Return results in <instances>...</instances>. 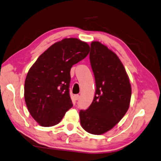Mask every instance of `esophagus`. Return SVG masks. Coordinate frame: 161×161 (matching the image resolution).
Listing matches in <instances>:
<instances>
[{"label":"esophagus","mask_w":161,"mask_h":161,"mask_svg":"<svg viewBox=\"0 0 161 161\" xmlns=\"http://www.w3.org/2000/svg\"><path fill=\"white\" fill-rule=\"evenodd\" d=\"M79 97H80V96H79V95H74V98L75 100H78L79 99Z\"/></svg>","instance_id":"1"}]
</instances>
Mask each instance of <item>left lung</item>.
Instances as JSON below:
<instances>
[{"mask_svg":"<svg viewBox=\"0 0 161 161\" xmlns=\"http://www.w3.org/2000/svg\"><path fill=\"white\" fill-rule=\"evenodd\" d=\"M90 61L96 91L91 106L79 112L80 125L90 134L100 135L122 119L130 105L131 86L117 55L98 41L92 42Z\"/></svg>","mask_w":161,"mask_h":161,"instance_id":"8db88e82","label":"left lung"}]
</instances>
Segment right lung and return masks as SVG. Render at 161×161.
Wrapping results in <instances>:
<instances>
[{"mask_svg":"<svg viewBox=\"0 0 161 161\" xmlns=\"http://www.w3.org/2000/svg\"><path fill=\"white\" fill-rule=\"evenodd\" d=\"M89 52L87 42L65 38L48 48L31 66L25 78L24 97L30 114L40 126L57 125L73 107L70 69Z\"/></svg>","mask_w":161,"mask_h":161,"instance_id":"right-lung-1","label":"right lung"}]
</instances>
